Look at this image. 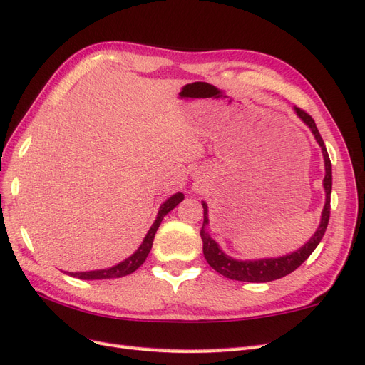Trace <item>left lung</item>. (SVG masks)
<instances>
[{
	"mask_svg": "<svg viewBox=\"0 0 365 365\" xmlns=\"http://www.w3.org/2000/svg\"><path fill=\"white\" fill-rule=\"evenodd\" d=\"M296 114L304 120V123L308 125L314 134V138L317 143L322 148L324 160H325V179H324V188L327 192L325 199V207L322 211V219L321 225L314 232V236L307 242V244L301 248L294 251V253L277 257V259H262V260H235L225 253H222L219 245L214 242L208 232H205V225H208V207L207 203L203 205V227L200 230V237L203 242V256L207 259V262L211 265L212 269L222 276H225L232 280H240V282H272V280L284 277L289 273H293L297 267H301L305 260L310 257V255L314 251V248L319 245L321 239L325 235L327 225H329L330 220V194H331V162L329 153H327V148L324 145V140L319 134V130L316 128L314 120L312 115L308 114L307 110L294 106Z\"/></svg>",
	"mask_w": 365,
	"mask_h": 365,
	"instance_id": "1",
	"label": "left lung"
}]
</instances>
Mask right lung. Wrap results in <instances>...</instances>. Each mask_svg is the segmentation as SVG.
Returning a JSON list of instances; mask_svg holds the SVG:
<instances>
[{"label":"right lung","instance_id":"right-lung-1","mask_svg":"<svg viewBox=\"0 0 365 365\" xmlns=\"http://www.w3.org/2000/svg\"><path fill=\"white\" fill-rule=\"evenodd\" d=\"M183 200V194L182 192H177L174 194L173 197L168 199L162 207H160V211H158V216L154 222V225L151 227V230L148 231V235L143 240V244L138 247V250L135 251V253L128 257L126 260H123V262H120L118 265L112 267V268H108V269H97V272H85V273H69L71 276L73 277H78V279H114V277H123V276H128L130 273H134L135 269L142 265L149 251H151V247H153V242H154V236L155 232L158 230V227H160L162 223V219L166 216L168 212H170L171 210H174L177 205H179L180 202Z\"/></svg>","mask_w":365,"mask_h":365}]
</instances>
